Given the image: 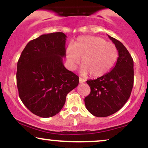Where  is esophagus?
Listing matches in <instances>:
<instances>
[{
  "label": "esophagus",
  "instance_id": "1",
  "mask_svg": "<svg viewBox=\"0 0 148 148\" xmlns=\"http://www.w3.org/2000/svg\"><path fill=\"white\" fill-rule=\"evenodd\" d=\"M85 81H85L84 79H81V78H79V83H81H81H84Z\"/></svg>",
  "mask_w": 148,
  "mask_h": 148
}]
</instances>
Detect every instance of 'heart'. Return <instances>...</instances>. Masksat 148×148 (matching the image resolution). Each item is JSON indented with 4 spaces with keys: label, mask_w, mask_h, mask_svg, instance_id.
<instances>
[{
    "label": "heart",
    "mask_w": 148,
    "mask_h": 148,
    "mask_svg": "<svg viewBox=\"0 0 148 148\" xmlns=\"http://www.w3.org/2000/svg\"><path fill=\"white\" fill-rule=\"evenodd\" d=\"M69 67L74 70L81 63V74L92 77L106 74L114 66L118 57V49L115 45L105 39L96 36L78 37L74 46H69L66 51Z\"/></svg>",
    "instance_id": "b5f03b06"
}]
</instances>
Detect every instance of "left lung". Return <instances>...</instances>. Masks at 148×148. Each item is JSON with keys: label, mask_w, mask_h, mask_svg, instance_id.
Listing matches in <instances>:
<instances>
[{"label": "left lung", "mask_w": 148, "mask_h": 148, "mask_svg": "<svg viewBox=\"0 0 148 148\" xmlns=\"http://www.w3.org/2000/svg\"><path fill=\"white\" fill-rule=\"evenodd\" d=\"M108 36L118 49L117 62L110 72L87 81L90 93L84 99L88 111L96 117H107L118 111L130 98L134 86L133 59L122 42Z\"/></svg>", "instance_id": "8db88e82"}]
</instances>
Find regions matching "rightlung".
<instances>
[{
    "label": "right lung",
    "mask_w": 148,
    "mask_h": 148,
    "mask_svg": "<svg viewBox=\"0 0 148 148\" xmlns=\"http://www.w3.org/2000/svg\"><path fill=\"white\" fill-rule=\"evenodd\" d=\"M66 38L63 33L42 35L27 44L17 62L18 95L30 111L50 118L60 111L66 96L79 78L64 67Z\"/></svg>",
    "instance_id": "obj_1"
}]
</instances>
